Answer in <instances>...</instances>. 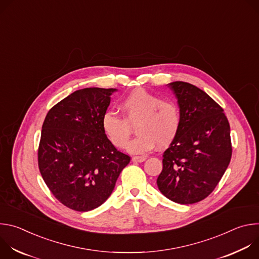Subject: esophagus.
<instances>
[{"label": "esophagus", "instance_id": "obj_1", "mask_svg": "<svg viewBox=\"0 0 259 259\" xmlns=\"http://www.w3.org/2000/svg\"><path fill=\"white\" fill-rule=\"evenodd\" d=\"M145 160H146L145 156H135V157L132 158L133 162H138V163H141V162H143Z\"/></svg>", "mask_w": 259, "mask_h": 259}]
</instances>
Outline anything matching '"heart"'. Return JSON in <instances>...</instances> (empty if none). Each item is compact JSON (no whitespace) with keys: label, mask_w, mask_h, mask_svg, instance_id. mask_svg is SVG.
Wrapping results in <instances>:
<instances>
[{"label":"heart","mask_w":259,"mask_h":259,"mask_svg":"<svg viewBox=\"0 0 259 259\" xmlns=\"http://www.w3.org/2000/svg\"><path fill=\"white\" fill-rule=\"evenodd\" d=\"M120 110L123 118L114 112H106L102 116L101 127L110 143L124 149L132 133L131 126L135 124L139 135L127 146L131 154L149 153L157 144L165 147L180 130L178 103L143 88H136L124 96Z\"/></svg>","instance_id":"1"}]
</instances>
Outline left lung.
Masks as SVG:
<instances>
[{
  "label": "left lung",
  "mask_w": 259,
  "mask_h": 259,
  "mask_svg": "<svg viewBox=\"0 0 259 259\" xmlns=\"http://www.w3.org/2000/svg\"><path fill=\"white\" fill-rule=\"evenodd\" d=\"M169 86L178 99L181 126L164 152L157 184L169 200L194 204L214 191L231 162L230 124L223 107L200 88L180 81Z\"/></svg>",
  "instance_id": "1"
}]
</instances>
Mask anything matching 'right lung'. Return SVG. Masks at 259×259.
<instances>
[{"label": "right lung", "instance_id": "right-lung-1", "mask_svg": "<svg viewBox=\"0 0 259 259\" xmlns=\"http://www.w3.org/2000/svg\"><path fill=\"white\" fill-rule=\"evenodd\" d=\"M114 91L77 90L56 103L43 123L39 169L52 195L71 210L86 212L102 205L131 160L101 127Z\"/></svg>", "mask_w": 259, "mask_h": 259}]
</instances>
